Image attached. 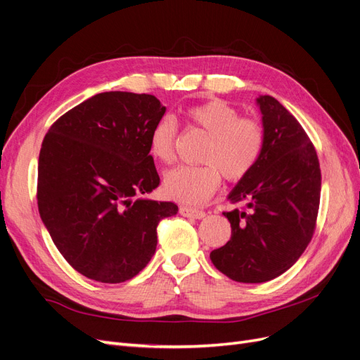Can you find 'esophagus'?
<instances>
[{"mask_svg":"<svg viewBox=\"0 0 360 360\" xmlns=\"http://www.w3.org/2000/svg\"><path fill=\"white\" fill-rule=\"evenodd\" d=\"M180 214L181 216H186V217H193V219H202L205 216V212L198 210V209H193V207H180Z\"/></svg>","mask_w":360,"mask_h":360,"instance_id":"esophagus-1","label":"esophagus"}]
</instances>
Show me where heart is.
<instances>
[{
  "label": "heart",
  "instance_id": "obj_1",
  "mask_svg": "<svg viewBox=\"0 0 360 360\" xmlns=\"http://www.w3.org/2000/svg\"><path fill=\"white\" fill-rule=\"evenodd\" d=\"M184 120L191 129L207 136L200 167H179L163 180L167 197L183 204H201L219 188L221 174L237 181L254 169L263 155L264 130L257 120L240 117L224 101L213 99L189 106ZM179 127L171 117H163L150 132V153L162 163L176 158Z\"/></svg>",
  "mask_w": 360,
  "mask_h": 360
}]
</instances>
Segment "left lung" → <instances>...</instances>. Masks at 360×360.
Instances as JSON below:
<instances>
[{"label":"left lung","instance_id":"1","mask_svg":"<svg viewBox=\"0 0 360 360\" xmlns=\"http://www.w3.org/2000/svg\"><path fill=\"white\" fill-rule=\"evenodd\" d=\"M264 148L254 169L228 195L245 209L224 212L231 238L212 250L214 267L245 284L287 271L309 245L317 224L321 171L309 136L275 97L259 96Z\"/></svg>","mask_w":360,"mask_h":360}]
</instances>
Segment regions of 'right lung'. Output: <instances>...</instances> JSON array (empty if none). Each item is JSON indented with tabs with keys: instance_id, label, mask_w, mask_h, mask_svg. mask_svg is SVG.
I'll list each match as a JSON object with an SVG mask.
<instances>
[{
	"instance_id": "obj_1",
	"label": "right lung",
	"mask_w": 360,
	"mask_h": 360,
	"mask_svg": "<svg viewBox=\"0 0 360 360\" xmlns=\"http://www.w3.org/2000/svg\"><path fill=\"white\" fill-rule=\"evenodd\" d=\"M167 108L151 94L99 93L53 123L41 143L39 213L64 259L89 279L118 284L153 257L171 201L143 195L160 183L150 132Z\"/></svg>"
}]
</instances>
